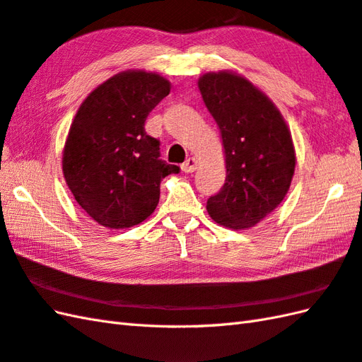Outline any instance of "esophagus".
<instances>
[{
  "label": "esophagus",
  "instance_id": "obj_1",
  "mask_svg": "<svg viewBox=\"0 0 362 362\" xmlns=\"http://www.w3.org/2000/svg\"><path fill=\"white\" fill-rule=\"evenodd\" d=\"M197 170V158L189 157L187 162L182 165V171L183 173H194Z\"/></svg>",
  "mask_w": 362,
  "mask_h": 362
}]
</instances>
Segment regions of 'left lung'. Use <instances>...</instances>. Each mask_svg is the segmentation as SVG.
<instances>
[{
	"label": "left lung",
	"mask_w": 362,
	"mask_h": 362,
	"mask_svg": "<svg viewBox=\"0 0 362 362\" xmlns=\"http://www.w3.org/2000/svg\"><path fill=\"white\" fill-rule=\"evenodd\" d=\"M197 85L219 126L226 168L208 214L225 228L248 230L288 192L296 168L291 132L272 100L240 74L208 72Z\"/></svg>",
	"instance_id": "left-lung-1"
}]
</instances>
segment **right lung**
Wrapping results in <instances>:
<instances>
[{"mask_svg": "<svg viewBox=\"0 0 362 362\" xmlns=\"http://www.w3.org/2000/svg\"><path fill=\"white\" fill-rule=\"evenodd\" d=\"M171 83L146 71H123L97 86L74 117L63 149L64 180L78 205L111 230L154 213L160 182L180 170L160 158V141L145 131L149 112Z\"/></svg>", "mask_w": 362, "mask_h": 362, "instance_id": "obj_1", "label": "right lung"}]
</instances>
